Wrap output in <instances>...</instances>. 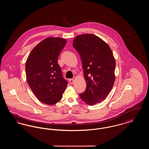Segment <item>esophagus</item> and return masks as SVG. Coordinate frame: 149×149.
<instances>
[{"mask_svg": "<svg viewBox=\"0 0 149 149\" xmlns=\"http://www.w3.org/2000/svg\"><path fill=\"white\" fill-rule=\"evenodd\" d=\"M69 83H70L71 84H72L74 83V79H69Z\"/></svg>", "mask_w": 149, "mask_h": 149, "instance_id": "obj_1", "label": "esophagus"}]
</instances>
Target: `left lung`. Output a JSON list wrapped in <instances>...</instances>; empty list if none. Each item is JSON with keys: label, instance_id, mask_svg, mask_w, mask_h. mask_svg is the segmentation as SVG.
<instances>
[{"label": "left lung", "instance_id": "1", "mask_svg": "<svg viewBox=\"0 0 149 149\" xmlns=\"http://www.w3.org/2000/svg\"><path fill=\"white\" fill-rule=\"evenodd\" d=\"M72 45L81 58L86 83L80 97L93 106L106 99L113 87L116 61L112 51L104 41L93 34L78 36Z\"/></svg>", "mask_w": 149, "mask_h": 149}]
</instances>
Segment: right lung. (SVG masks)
<instances>
[{"label":"right lung","mask_w":149,"mask_h":149,"mask_svg":"<svg viewBox=\"0 0 149 149\" xmlns=\"http://www.w3.org/2000/svg\"><path fill=\"white\" fill-rule=\"evenodd\" d=\"M66 43L64 38L49 37L39 43L26 63L27 81L36 98L43 103L56 104L68 85L57 58Z\"/></svg>","instance_id":"add662e5"}]
</instances>
